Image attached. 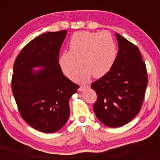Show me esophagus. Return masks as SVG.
<instances>
[{"label": "esophagus", "mask_w": 160, "mask_h": 160, "mask_svg": "<svg viewBox=\"0 0 160 160\" xmlns=\"http://www.w3.org/2000/svg\"><path fill=\"white\" fill-rule=\"evenodd\" d=\"M88 87H89V86H88V85L80 86V88H79V89H78V90H79V91H82V90H83L84 89H86V88H88Z\"/></svg>", "instance_id": "1"}]
</instances>
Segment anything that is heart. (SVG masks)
I'll return each instance as SVG.
<instances>
[{"label": "heart", "instance_id": "obj_1", "mask_svg": "<svg viewBox=\"0 0 160 160\" xmlns=\"http://www.w3.org/2000/svg\"><path fill=\"white\" fill-rule=\"evenodd\" d=\"M70 51L64 52L59 58L62 71L70 79H74L82 68L85 69L75 80L86 81L92 74L98 78L106 74L114 64L117 46L108 32H75L69 40Z\"/></svg>", "mask_w": 160, "mask_h": 160}]
</instances>
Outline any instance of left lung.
Wrapping results in <instances>:
<instances>
[{
	"label": "left lung",
	"instance_id": "left-lung-1",
	"mask_svg": "<svg viewBox=\"0 0 160 160\" xmlns=\"http://www.w3.org/2000/svg\"><path fill=\"white\" fill-rule=\"evenodd\" d=\"M119 51L113 67L91 84L97 100L93 110L97 118L108 127H120L140 111L148 85L146 65L139 49L116 34Z\"/></svg>",
	"mask_w": 160,
	"mask_h": 160
}]
</instances>
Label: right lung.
<instances>
[{
	"label": "right lung",
	"mask_w": 160,
	"mask_h": 160,
	"mask_svg": "<svg viewBox=\"0 0 160 160\" xmlns=\"http://www.w3.org/2000/svg\"><path fill=\"white\" fill-rule=\"evenodd\" d=\"M67 31L47 32L29 42L13 66L12 91L23 119L38 131L52 133L67 122L69 100L79 86L63 75L58 56ZM43 67L34 72L32 68Z\"/></svg>",
	"instance_id": "add662e5"
}]
</instances>
